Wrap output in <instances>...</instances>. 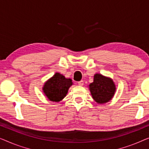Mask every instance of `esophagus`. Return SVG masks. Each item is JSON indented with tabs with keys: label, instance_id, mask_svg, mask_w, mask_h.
Listing matches in <instances>:
<instances>
[{
	"label": "esophagus",
	"instance_id": "obj_1",
	"mask_svg": "<svg viewBox=\"0 0 149 149\" xmlns=\"http://www.w3.org/2000/svg\"><path fill=\"white\" fill-rule=\"evenodd\" d=\"M78 85L79 86H83L84 85V81L81 80V81H78Z\"/></svg>",
	"mask_w": 149,
	"mask_h": 149
}]
</instances>
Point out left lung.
<instances>
[{"mask_svg":"<svg viewBox=\"0 0 149 149\" xmlns=\"http://www.w3.org/2000/svg\"><path fill=\"white\" fill-rule=\"evenodd\" d=\"M89 88L94 100L99 104L109 101L116 91V86L112 79L98 74L95 75L94 81L90 84Z\"/></svg>","mask_w":149,"mask_h":149,"instance_id":"1","label":"left lung"}]
</instances>
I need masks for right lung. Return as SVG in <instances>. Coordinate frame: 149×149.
<instances>
[{
  "mask_svg": "<svg viewBox=\"0 0 149 149\" xmlns=\"http://www.w3.org/2000/svg\"><path fill=\"white\" fill-rule=\"evenodd\" d=\"M72 85V79L65 78L59 73H56L45 84L43 91L51 101L58 102L66 96Z\"/></svg>",
  "mask_w": 149,
  "mask_h": 149,
  "instance_id": "add662e5",
  "label": "right lung"
}]
</instances>
